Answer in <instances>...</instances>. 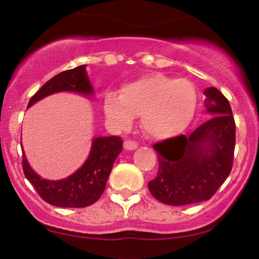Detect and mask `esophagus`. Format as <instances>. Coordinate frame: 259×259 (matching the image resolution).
<instances>
[{
	"instance_id": "obj_1",
	"label": "esophagus",
	"mask_w": 259,
	"mask_h": 259,
	"mask_svg": "<svg viewBox=\"0 0 259 259\" xmlns=\"http://www.w3.org/2000/svg\"><path fill=\"white\" fill-rule=\"evenodd\" d=\"M138 146L139 145H138L137 141H133V140L124 141V149H126V150H135Z\"/></svg>"
}]
</instances>
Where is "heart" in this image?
<instances>
[{"instance_id":"1","label":"heart","mask_w":259,"mask_h":259,"mask_svg":"<svg viewBox=\"0 0 259 259\" xmlns=\"http://www.w3.org/2000/svg\"><path fill=\"white\" fill-rule=\"evenodd\" d=\"M197 92L191 81L155 73L125 84L121 95L104 98L107 118L119 129H126L141 115V126L149 137L166 139L184 132L194 119Z\"/></svg>"}]
</instances>
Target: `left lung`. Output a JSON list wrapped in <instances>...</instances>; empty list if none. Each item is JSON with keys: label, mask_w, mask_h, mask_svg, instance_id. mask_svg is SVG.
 <instances>
[{"label": "left lung", "mask_w": 259, "mask_h": 259, "mask_svg": "<svg viewBox=\"0 0 259 259\" xmlns=\"http://www.w3.org/2000/svg\"><path fill=\"white\" fill-rule=\"evenodd\" d=\"M205 107L216 114L195 132L154 144L159 155L156 178L148 184L160 202L184 206L209 200L230 175L236 145V122L227 98L205 89Z\"/></svg>", "instance_id": "left-lung-1"}]
</instances>
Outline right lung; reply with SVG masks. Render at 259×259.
I'll use <instances>...</instances> for the list:
<instances>
[{
  "mask_svg": "<svg viewBox=\"0 0 259 259\" xmlns=\"http://www.w3.org/2000/svg\"><path fill=\"white\" fill-rule=\"evenodd\" d=\"M58 92L93 94V87L88 79L85 65H79L54 75L31 98L28 107L47 95ZM121 149L122 140L120 137L95 138L91 154L84 165L69 178L57 181L42 179L37 175L29 166L24 152L22 168L24 176L46 202L58 207H87L97 202L104 192L111 167Z\"/></svg>",
  "mask_w": 259,
  "mask_h": 259,
  "instance_id": "right-lung-1",
  "label": "right lung"
}]
</instances>
